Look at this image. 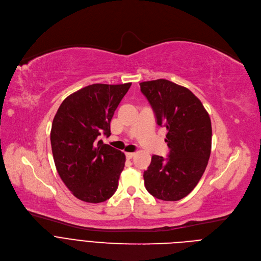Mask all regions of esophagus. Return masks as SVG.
I'll list each match as a JSON object with an SVG mask.
<instances>
[{
  "label": "esophagus",
  "instance_id": "obj_1",
  "mask_svg": "<svg viewBox=\"0 0 261 261\" xmlns=\"http://www.w3.org/2000/svg\"><path fill=\"white\" fill-rule=\"evenodd\" d=\"M135 156V153H126V157H127V159H132L133 157Z\"/></svg>",
  "mask_w": 261,
  "mask_h": 261
}]
</instances>
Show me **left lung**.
Here are the masks:
<instances>
[{
    "mask_svg": "<svg viewBox=\"0 0 261 261\" xmlns=\"http://www.w3.org/2000/svg\"><path fill=\"white\" fill-rule=\"evenodd\" d=\"M157 124L167 130L166 159L154 155L143 172L144 186L154 197L176 201L187 196L201 178L212 148V124L200 100L187 88L167 80L140 83Z\"/></svg>",
    "mask_w": 261,
    "mask_h": 261,
    "instance_id": "left-lung-1",
    "label": "left lung"
}]
</instances>
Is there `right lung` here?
Wrapping results in <instances>:
<instances>
[{"instance_id":"obj_1","label":"right lung","mask_w":261,"mask_h":261,"mask_svg":"<svg viewBox=\"0 0 261 261\" xmlns=\"http://www.w3.org/2000/svg\"><path fill=\"white\" fill-rule=\"evenodd\" d=\"M131 83L94 84L68 96L53 121L50 142L58 173L76 198L91 203L115 194L125 154L97 140L110 135V121Z\"/></svg>"}]
</instances>
